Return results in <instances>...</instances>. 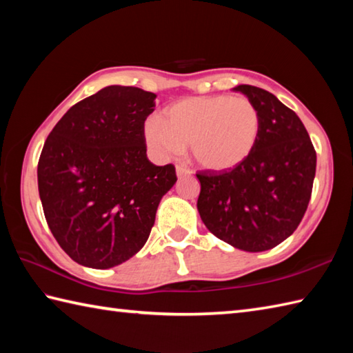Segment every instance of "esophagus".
<instances>
[{
	"label": "esophagus",
	"mask_w": 353,
	"mask_h": 353,
	"mask_svg": "<svg viewBox=\"0 0 353 353\" xmlns=\"http://www.w3.org/2000/svg\"><path fill=\"white\" fill-rule=\"evenodd\" d=\"M176 172H177L179 177H182V176H191V174H192V171H191L188 167H183V165H177V167H176Z\"/></svg>",
	"instance_id": "esophagus-1"
}]
</instances>
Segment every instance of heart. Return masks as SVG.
Wrapping results in <instances>:
<instances>
[{
    "instance_id": "obj_1",
    "label": "heart",
    "mask_w": 353,
    "mask_h": 353,
    "mask_svg": "<svg viewBox=\"0 0 353 353\" xmlns=\"http://www.w3.org/2000/svg\"><path fill=\"white\" fill-rule=\"evenodd\" d=\"M261 132L258 109L245 97L209 95L183 99L163 110L162 121L145 123V139L157 154L176 156L191 147L209 171H230L244 163Z\"/></svg>"
}]
</instances>
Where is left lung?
I'll list each match as a JSON object with an SVG mask.
<instances>
[{
    "mask_svg": "<svg viewBox=\"0 0 353 353\" xmlns=\"http://www.w3.org/2000/svg\"><path fill=\"white\" fill-rule=\"evenodd\" d=\"M261 119L256 147L230 171H200L197 209L209 232L245 252L287 239L308 208L317 154L294 110L265 89L239 85Z\"/></svg>",
    "mask_w": 353,
    "mask_h": 353,
    "instance_id": "left-lung-1",
    "label": "left lung"
}]
</instances>
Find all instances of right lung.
Listing matches in <instances>:
<instances>
[{
	"label": "right lung",
	"instance_id": "add662e5",
	"mask_svg": "<svg viewBox=\"0 0 353 353\" xmlns=\"http://www.w3.org/2000/svg\"><path fill=\"white\" fill-rule=\"evenodd\" d=\"M154 99L134 86H108L74 104L45 141L37 163L45 220L81 265L110 268L137 254L177 181L174 165L147 157L144 123Z\"/></svg>",
	"mask_w": 353,
	"mask_h": 353
}]
</instances>
